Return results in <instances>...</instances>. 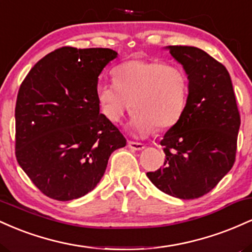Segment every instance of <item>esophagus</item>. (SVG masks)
I'll use <instances>...</instances> for the list:
<instances>
[{"label":"esophagus","instance_id":"34e87169","mask_svg":"<svg viewBox=\"0 0 252 252\" xmlns=\"http://www.w3.org/2000/svg\"><path fill=\"white\" fill-rule=\"evenodd\" d=\"M128 146H129V148H131L132 150H142V149L146 148V146H144L143 143L132 142V141H129Z\"/></svg>","mask_w":252,"mask_h":252}]
</instances>
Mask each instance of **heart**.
<instances>
[{
    "mask_svg": "<svg viewBox=\"0 0 252 252\" xmlns=\"http://www.w3.org/2000/svg\"><path fill=\"white\" fill-rule=\"evenodd\" d=\"M114 82L97 85L100 111L118 123L132 108L129 128L140 136L173 128L186 110L189 78L180 67L158 59L129 60L115 68Z\"/></svg>",
    "mask_w": 252,
    "mask_h": 252,
    "instance_id": "obj_1",
    "label": "heart"
}]
</instances>
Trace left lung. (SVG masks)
<instances>
[{
    "label": "left lung",
    "instance_id": "obj_1",
    "mask_svg": "<svg viewBox=\"0 0 252 252\" xmlns=\"http://www.w3.org/2000/svg\"><path fill=\"white\" fill-rule=\"evenodd\" d=\"M189 78L184 115L163 136V166L149 180L179 199L200 198L215 189L235 163L241 117L230 74L205 51L167 46Z\"/></svg>",
    "mask_w": 252,
    "mask_h": 252
}]
</instances>
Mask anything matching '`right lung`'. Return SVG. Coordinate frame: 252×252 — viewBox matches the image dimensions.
Instances as JSON below:
<instances>
[{
  "mask_svg": "<svg viewBox=\"0 0 252 252\" xmlns=\"http://www.w3.org/2000/svg\"><path fill=\"white\" fill-rule=\"evenodd\" d=\"M118 53L62 47L39 60L20 86L16 160L45 195L59 201L91 192L110 155L126 147L122 132L99 112L98 76Z\"/></svg>",
  "mask_w": 252,
  "mask_h": 252,
  "instance_id": "obj_1",
  "label": "right lung"
}]
</instances>
